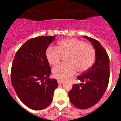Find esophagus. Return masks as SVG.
Wrapping results in <instances>:
<instances>
[{"mask_svg":"<svg viewBox=\"0 0 121 121\" xmlns=\"http://www.w3.org/2000/svg\"><path fill=\"white\" fill-rule=\"evenodd\" d=\"M57 82H58L59 84H64V81H60V80H58V81H57Z\"/></svg>","mask_w":121,"mask_h":121,"instance_id":"1","label":"esophagus"}]
</instances>
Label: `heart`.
Returning a JSON list of instances; mask_svg holds the SVG:
<instances>
[{
  "mask_svg": "<svg viewBox=\"0 0 121 121\" xmlns=\"http://www.w3.org/2000/svg\"><path fill=\"white\" fill-rule=\"evenodd\" d=\"M65 56V64L55 66L53 73L56 79L66 81L76 73H83L91 67L95 59V50L89 43L74 38L59 41L56 47H49L46 50V57L51 65H56L62 56Z\"/></svg>",
  "mask_w": 121,
  "mask_h": 121,
  "instance_id": "1",
  "label": "heart"
}]
</instances>
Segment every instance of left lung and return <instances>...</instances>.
I'll use <instances>...</instances> for the list:
<instances>
[{
	"instance_id": "obj_1",
	"label": "left lung",
	"mask_w": 121,
	"mask_h": 121,
	"mask_svg": "<svg viewBox=\"0 0 121 121\" xmlns=\"http://www.w3.org/2000/svg\"><path fill=\"white\" fill-rule=\"evenodd\" d=\"M89 40L95 50V62L85 73L78 77L82 82L74 84L68 96L76 107L86 109L99 102L106 91L110 78V59L105 50L98 40L83 36Z\"/></svg>"
}]
</instances>
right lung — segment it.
Returning <instances> with one entry per match:
<instances>
[{
    "mask_svg": "<svg viewBox=\"0 0 121 121\" xmlns=\"http://www.w3.org/2000/svg\"><path fill=\"white\" fill-rule=\"evenodd\" d=\"M55 39L54 36H39L23 43L16 53L11 80L21 100L30 108L40 110L48 107L58 86L55 79H50L46 50Z\"/></svg>",
    "mask_w": 121,
    "mask_h": 121,
    "instance_id": "obj_1",
    "label": "right lung"
}]
</instances>
